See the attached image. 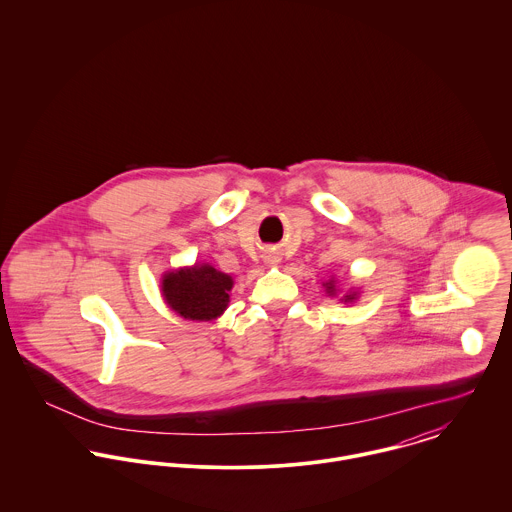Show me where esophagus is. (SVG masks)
<instances>
[{"label":"esophagus","instance_id":"obj_1","mask_svg":"<svg viewBox=\"0 0 512 512\" xmlns=\"http://www.w3.org/2000/svg\"><path fill=\"white\" fill-rule=\"evenodd\" d=\"M264 260H266V264H270V266H274V264H278V262H280V258H278L276 254H266V256H264Z\"/></svg>","mask_w":512,"mask_h":512}]
</instances>
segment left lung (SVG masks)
<instances>
[{
	"mask_svg": "<svg viewBox=\"0 0 512 512\" xmlns=\"http://www.w3.org/2000/svg\"><path fill=\"white\" fill-rule=\"evenodd\" d=\"M323 288H325V292L329 293V295H337L335 280H329L327 284H323ZM343 299H345V301H353V299H357V292L347 293V295H343Z\"/></svg>",
	"mask_w": 512,
	"mask_h": 512,
	"instance_id": "8db88e82",
	"label": "left lung"
}]
</instances>
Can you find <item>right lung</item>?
<instances>
[{
    "label": "right lung",
    "mask_w": 512,
    "mask_h": 512,
    "mask_svg": "<svg viewBox=\"0 0 512 512\" xmlns=\"http://www.w3.org/2000/svg\"><path fill=\"white\" fill-rule=\"evenodd\" d=\"M234 282L209 264L167 272L161 280L165 303L185 319L213 321L224 313Z\"/></svg>",
    "instance_id": "right-lung-1"
}]
</instances>
